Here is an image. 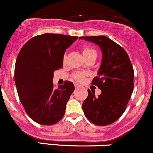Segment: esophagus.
<instances>
[{
    "mask_svg": "<svg viewBox=\"0 0 153 153\" xmlns=\"http://www.w3.org/2000/svg\"><path fill=\"white\" fill-rule=\"evenodd\" d=\"M74 87H75V89H77V88H79L80 86H79V85H78V84H77V83H75V84H74Z\"/></svg>",
    "mask_w": 153,
    "mask_h": 153,
    "instance_id": "esophagus-1",
    "label": "esophagus"
}]
</instances>
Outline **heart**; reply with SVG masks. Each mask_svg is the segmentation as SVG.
<instances>
[{"label": "heart", "instance_id": "obj_1", "mask_svg": "<svg viewBox=\"0 0 153 153\" xmlns=\"http://www.w3.org/2000/svg\"><path fill=\"white\" fill-rule=\"evenodd\" d=\"M82 55L84 56L85 59L87 60L88 59L91 58V57H97V52L94 48H91L88 46H85L82 48ZM66 55L64 56L63 57V62H66ZM87 76V74L84 73V72H76V73L73 74L72 77L74 80L79 82H82L84 80V79L85 78V76Z\"/></svg>", "mask_w": 153, "mask_h": 153}]
</instances>
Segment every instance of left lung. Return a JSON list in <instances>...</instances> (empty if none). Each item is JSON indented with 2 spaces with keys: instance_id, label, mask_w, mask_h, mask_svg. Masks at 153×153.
<instances>
[{
  "instance_id": "1",
  "label": "left lung",
  "mask_w": 153,
  "mask_h": 153,
  "mask_svg": "<svg viewBox=\"0 0 153 153\" xmlns=\"http://www.w3.org/2000/svg\"><path fill=\"white\" fill-rule=\"evenodd\" d=\"M79 39L97 45L102 55L97 76L91 82L102 93L97 97L94 91L88 89L82 110L94 124H111L123 114L134 88V70L129 57L122 47L106 36H82Z\"/></svg>"
}]
</instances>
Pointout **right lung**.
Returning <instances> with one entry per match:
<instances>
[{
    "instance_id": "1",
    "label": "right lung",
    "mask_w": 153,
    "mask_h": 153,
    "mask_svg": "<svg viewBox=\"0 0 153 153\" xmlns=\"http://www.w3.org/2000/svg\"><path fill=\"white\" fill-rule=\"evenodd\" d=\"M77 36L45 33L30 39L16 59L15 82L22 105L29 117L41 125L59 121L74 91L73 82L54 88L55 71L62 68L65 51Z\"/></svg>"
}]
</instances>
